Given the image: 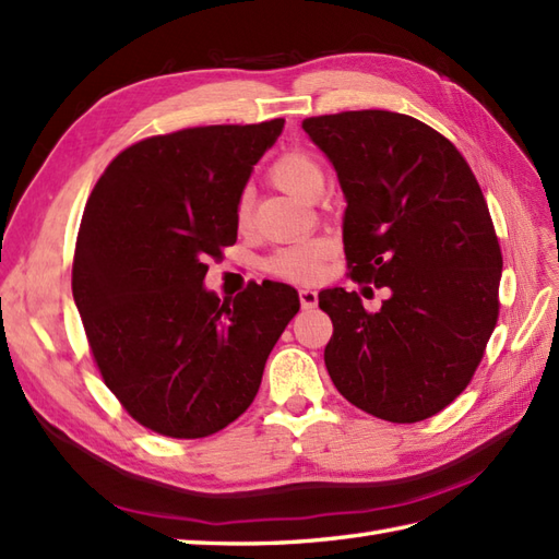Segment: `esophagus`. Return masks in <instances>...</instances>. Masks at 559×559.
Instances as JSON below:
<instances>
[{
    "mask_svg": "<svg viewBox=\"0 0 559 559\" xmlns=\"http://www.w3.org/2000/svg\"><path fill=\"white\" fill-rule=\"evenodd\" d=\"M298 295H300V305L305 307V310H310V307H314L317 300H319V298H317V290H314V288H307V286L300 288Z\"/></svg>",
    "mask_w": 559,
    "mask_h": 559,
    "instance_id": "1",
    "label": "esophagus"
}]
</instances>
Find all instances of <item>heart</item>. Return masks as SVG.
<instances>
[{
	"instance_id": "obj_1",
	"label": "heart",
	"mask_w": 559,
	"mask_h": 559,
	"mask_svg": "<svg viewBox=\"0 0 559 559\" xmlns=\"http://www.w3.org/2000/svg\"><path fill=\"white\" fill-rule=\"evenodd\" d=\"M269 180L283 192L298 199H317L322 194L324 187V173L319 163L305 151H286L271 163ZM254 209L249 194H242L235 204V223L240 230H247L252 225ZM329 254V245L317 237H307V240L290 242L273 252L266 261L264 269L276 278L286 281H310L319 271H322L324 259Z\"/></svg>"
}]
</instances>
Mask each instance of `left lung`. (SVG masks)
Here are the masks:
<instances>
[{"instance_id":"left-lung-1","label":"left lung","mask_w":559,"mask_h":559,"mask_svg":"<svg viewBox=\"0 0 559 559\" xmlns=\"http://www.w3.org/2000/svg\"><path fill=\"white\" fill-rule=\"evenodd\" d=\"M302 129L348 201L350 278L389 288L379 312L355 290L319 293L334 322L331 382L374 418H432L471 384L500 317L502 249L476 175L447 136L408 115L350 110L307 117Z\"/></svg>"}]
</instances>
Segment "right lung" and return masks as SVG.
I'll return each instance as SVG.
<instances>
[{"instance_id":"obj_1","label":"right lung","mask_w":559,"mask_h":559,"mask_svg":"<svg viewBox=\"0 0 559 559\" xmlns=\"http://www.w3.org/2000/svg\"><path fill=\"white\" fill-rule=\"evenodd\" d=\"M283 122L136 141L83 209L71 290L93 360L122 408L163 437H209L240 418L300 310L286 283H249L233 300L204 288L206 259L235 245V204Z\"/></svg>"}]
</instances>
